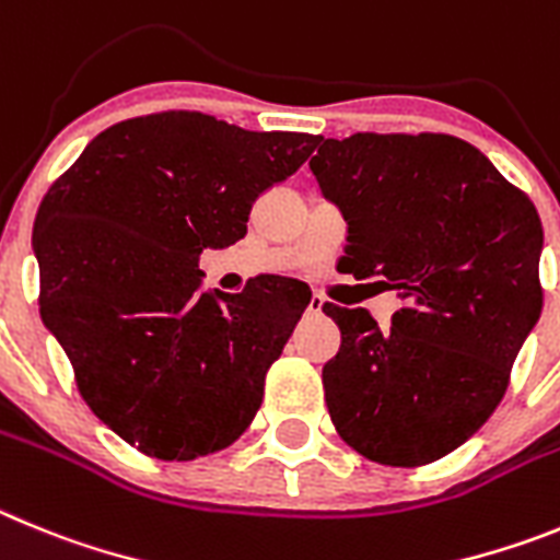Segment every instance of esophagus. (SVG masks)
Returning <instances> with one entry per match:
<instances>
[{"mask_svg":"<svg viewBox=\"0 0 560 560\" xmlns=\"http://www.w3.org/2000/svg\"><path fill=\"white\" fill-rule=\"evenodd\" d=\"M324 310V299H320V295H312L310 299V306H306V312H310V315H317V312Z\"/></svg>","mask_w":560,"mask_h":560,"instance_id":"34e87169","label":"esophagus"}]
</instances>
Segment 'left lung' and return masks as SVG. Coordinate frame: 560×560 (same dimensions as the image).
Returning a JSON list of instances; mask_svg holds the SVG:
<instances>
[{
  "instance_id": "left-lung-1",
  "label": "left lung",
  "mask_w": 560,
  "mask_h": 560,
  "mask_svg": "<svg viewBox=\"0 0 560 560\" xmlns=\"http://www.w3.org/2000/svg\"><path fill=\"white\" fill-rule=\"evenodd\" d=\"M310 170L349 223L337 261L405 301L380 329L324 304L340 351L324 365L331 424L382 466H424L475 435L502 401L541 315L536 206L446 133L315 139Z\"/></svg>"
}]
</instances>
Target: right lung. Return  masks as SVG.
<instances>
[{
    "label": "right lung",
    "mask_w": 560,
    "mask_h": 560,
    "mask_svg": "<svg viewBox=\"0 0 560 560\" xmlns=\"http://www.w3.org/2000/svg\"><path fill=\"white\" fill-rule=\"evenodd\" d=\"M312 150L310 133L164 110L110 125L44 195V324L85 405L144 455L195 460L254 421L312 292L281 276L203 292L198 261L243 240L254 200Z\"/></svg>",
    "instance_id": "right-lung-1"
}]
</instances>
